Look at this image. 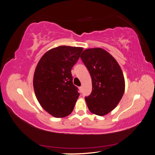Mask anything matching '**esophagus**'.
I'll list each match as a JSON object with an SVG mask.
<instances>
[{"instance_id":"34e87169","label":"esophagus","mask_w":155,"mask_h":155,"mask_svg":"<svg viewBox=\"0 0 155 155\" xmlns=\"http://www.w3.org/2000/svg\"><path fill=\"white\" fill-rule=\"evenodd\" d=\"M82 89H83L82 87H79V89H80V91L81 93L82 92Z\"/></svg>"}]
</instances>
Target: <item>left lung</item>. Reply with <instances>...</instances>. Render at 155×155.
Segmentation results:
<instances>
[{"instance_id":"obj_1","label":"left lung","mask_w":155,"mask_h":155,"mask_svg":"<svg viewBox=\"0 0 155 155\" xmlns=\"http://www.w3.org/2000/svg\"><path fill=\"white\" fill-rule=\"evenodd\" d=\"M92 80V92L85 98L89 111L103 116L116 107L125 91L124 74L116 59L101 48H87L81 54Z\"/></svg>"}]
</instances>
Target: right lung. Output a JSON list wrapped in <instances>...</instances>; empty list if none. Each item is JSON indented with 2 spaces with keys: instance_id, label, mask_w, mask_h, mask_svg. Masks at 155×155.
Masks as SVG:
<instances>
[{
  "instance_id": "obj_1",
  "label": "right lung",
  "mask_w": 155,
  "mask_h": 155,
  "mask_svg": "<svg viewBox=\"0 0 155 155\" xmlns=\"http://www.w3.org/2000/svg\"><path fill=\"white\" fill-rule=\"evenodd\" d=\"M82 47L59 46L41 58L33 75V88L40 105L55 118H64L73 111L80 96L72 82L71 70Z\"/></svg>"
}]
</instances>
